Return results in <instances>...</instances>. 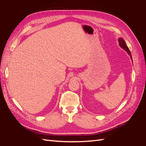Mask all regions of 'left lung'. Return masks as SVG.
<instances>
[{
    "label": "left lung",
    "mask_w": 146,
    "mask_h": 146,
    "mask_svg": "<svg viewBox=\"0 0 146 146\" xmlns=\"http://www.w3.org/2000/svg\"><path fill=\"white\" fill-rule=\"evenodd\" d=\"M119 45H120V46H121L122 48H123V49L125 50L127 52L128 54H129L130 55V57H131V58L132 59V58H131V52H130V50H129V47H127V44H126V43H125V41L123 40V38H119Z\"/></svg>",
    "instance_id": "obj_1"
}]
</instances>
